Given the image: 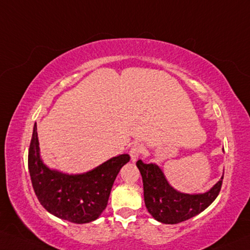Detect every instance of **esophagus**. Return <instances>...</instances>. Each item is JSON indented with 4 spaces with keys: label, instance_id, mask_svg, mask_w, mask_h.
Here are the masks:
<instances>
[{
    "label": "esophagus",
    "instance_id": "obj_1",
    "mask_svg": "<svg viewBox=\"0 0 250 250\" xmlns=\"http://www.w3.org/2000/svg\"><path fill=\"white\" fill-rule=\"evenodd\" d=\"M144 152H145V148H144L142 144H134L129 149L130 159H132L133 163H135V161H136L139 157L144 154Z\"/></svg>",
    "mask_w": 250,
    "mask_h": 250
}]
</instances>
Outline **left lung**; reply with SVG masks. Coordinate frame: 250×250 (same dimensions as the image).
<instances>
[{
	"mask_svg": "<svg viewBox=\"0 0 250 250\" xmlns=\"http://www.w3.org/2000/svg\"><path fill=\"white\" fill-rule=\"evenodd\" d=\"M144 185V199L152 217L165 224H178L198 215L212 204L220 193L223 177L203 194H185L173 189L157 165L136 163Z\"/></svg>",
	"mask_w": 250,
	"mask_h": 250,
	"instance_id": "8db88e82",
	"label": "left lung"
}]
</instances>
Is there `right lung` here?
Listing matches in <instances>:
<instances>
[{
    "label": "right lung",
    "instance_id": "1",
    "mask_svg": "<svg viewBox=\"0 0 250 250\" xmlns=\"http://www.w3.org/2000/svg\"><path fill=\"white\" fill-rule=\"evenodd\" d=\"M129 159L127 154L114 157L91 171L76 176L50 170L39 156L35 123L28 150V170L35 194L48 212L62 220L83 224L96 220L104 211L116 176Z\"/></svg>",
    "mask_w": 250,
    "mask_h": 250
}]
</instances>
